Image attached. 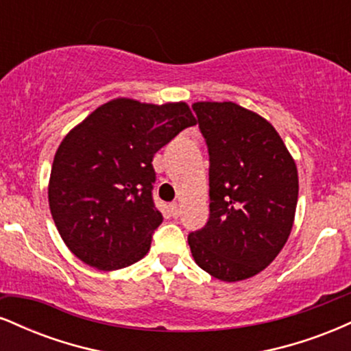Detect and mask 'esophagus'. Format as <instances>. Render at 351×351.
<instances>
[{
    "label": "esophagus",
    "mask_w": 351,
    "mask_h": 351,
    "mask_svg": "<svg viewBox=\"0 0 351 351\" xmlns=\"http://www.w3.org/2000/svg\"><path fill=\"white\" fill-rule=\"evenodd\" d=\"M170 211L173 217H178L180 216V204L178 203H171L170 204Z\"/></svg>",
    "instance_id": "esophagus-1"
}]
</instances>
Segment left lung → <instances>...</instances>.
Wrapping results in <instances>:
<instances>
[{"mask_svg":"<svg viewBox=\"0 0 351 351\" xmlns=\"http://www.w3.org/2000/svg\"><path fill=\"white\" fill-rule=\"evenodd\" d=\"M209 152V219L188 236L193 259L223 282L249 279L291 236L299 175L280 135L234 102H196Z\"/></svg>","mask_w":351,"mask_h":351,"instance_id":"left-lung-1","label":"left lung"}]
</instances>
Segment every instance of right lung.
<instances>
[{"instance_id":"add662e5","label":"right lung","mask_w":351,"mask_h":351,"mask_svg":"<svg viewBox=\"0 0 351 351\" xmlns=\"http://www.w3.org/2000/svg\"><path fill=\"white\" fill-rule=\"evenodd\" d=\"M196 125L184 102L114 99L64 136L52 163L49 208L75 257L99 271L132 265L150 251L163 216L152 198L153 156Z\"/></svg>"}]
</instances>
